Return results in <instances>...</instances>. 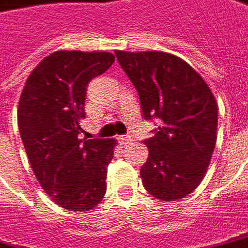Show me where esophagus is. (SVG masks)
Here are the masks:
<instances>
[{
    "label": "esophagus",
    "mask_w": 248,
    "mask_h": 248,
    "mask_svg": "<svg viewBox=\"0 0 248 248\" xmlns=\"http://www.w3.org/2000/svg\"><path fill=\"white\" fill-rule=\"evenodd\" d=\"M119 141H120V144H122L123 146H126V145H129V144H132V141H133V137H132L131 135H124V136L119 137Z\"/></svg>",
    "instance_id": "1"
}]
</instances>
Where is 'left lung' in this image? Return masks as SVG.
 Returning <instances> with one entry per match:
<instances>
[{"mask_svg": "<svg viewBox=\"0 0 248 248\" xmlns=\"http://www.w3.org/2000/svg\"><path fill=\"white\" fill-rule=\"evenodd\" d=\"M139 92L142 116L160 125L144 140L149 156L142 185L161 201L181 200L203 180L216 148L218 107L200 74L162 51H115Z\"/></svg>", "mask_w": 248, "mask_h": 248, "instance_id": "obj_1", "label": "left lung"}]
</instances>
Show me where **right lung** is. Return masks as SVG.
<instances>
[{"label": "right lung", "mask_w": 248, "mask_h": 248, "mask_svg": "<svg viewBox=\"0 0 248 248\" xmlns=\"http://www.w3.org/2000/svg\"><path fill=\"white\" fill-rule=\"evenodd\" d=\"M115 57L106 51H55L26 80L18 104V126L34 176L67 210L87 211L107 190V166L115 139L80 140L87 86Z\"/></svg>", "instance_id": "right-lung-1"}]
</instances>
